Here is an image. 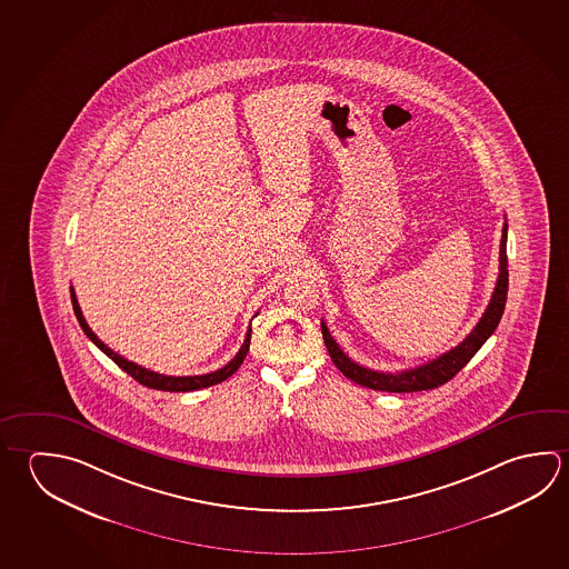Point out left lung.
I'll use <instances>...</instances> for the list:
<instances>
[{"instance_id": "obj_1", "label": "left lung", "mask_w": 569, "mask_h": 569, "mask_svg": "<svg viewBox=\"0 0 569 569\" xmlns=\"http://www.w3.org/2000/svg\"><path fill=\"white\" fill-rule=\"evenodd\" d=\"M508 221L503 223V233H501V243H499V276L493 296L489 299L488 308L478 321V326L471 329L468 338L463 339L459 346L446 351L443 356L431 359L418 368L406 369L398 373H383V371H373V369L363 368L349 359L336 339L331 338L328 326L321 321V336L326 341L331 361L336 368L346 376V378L356 381L363 388L378 389V391H393V393H409V391H423V389H433L448 383L449 379L458 373L459 369L468 363L469 359L478 353V349L488 341L489 336L498 328L499 319L503 316L506 309V299H508Z\"/></svg>"}]
</instances>
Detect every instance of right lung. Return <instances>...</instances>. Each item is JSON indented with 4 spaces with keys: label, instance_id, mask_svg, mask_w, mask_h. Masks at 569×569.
Returning a JSON list of instances; mask_svg holds the SVG:
<instances>
[{
    "label": "right lung",
    "instance_id": "right-lung-1",
    "mask_svg": "<svg viewBox=\"0 0 569 569\" xmlns=\"http://www.w3.org/2000/svg\"><path fill=\"white\" fill-rule=\"evenodd\" d=\"M71 293V306H73V311H76V318L80 321L81 329H83V333L88 336V338L98 346V348L108 356V358L113 359L118 366H120L126 373H130L131 378L136 379V381H140L141 386H146V388L151 389H161V391H193V389L201 388H210V386H216V383H221L223 379L230 378L233 376L238 368H240L241 363H243V359L248 356V351H250V341H251V328L248 329V333H246V339H243V346H241L240 351L236 353V358L231 359L228 366H223V368L218 369V371H211V373H203V376H183V378H176V376H163V373H158V371H151V369L141 368L138 363H133L130 359L121 358L118 356L116 351H111L103 341H101L93 331H91L90 326H88V321L83 318V313H81L80 303H78V298H76V291L73 288H70Z\"/></svg>",
    "mask_w": 569,
    "mask_h": 569
}]
</instances>
